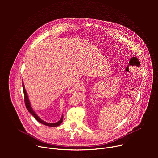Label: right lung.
<instances>
[{
  "instance_id": "add662e5",
  "label": "right lung",
  "mask_w": 158,
  "mask_h": 158,
  "mask_svg": "<svg viewBox=\"0 0 158 158\" xmlns=\"http://www.w3.org/2000/svg\"><path fill=\"white\" fill-rule=\"evenodd\" d=\"M22 87H23V91H24V101H25V104H26V107L27 108V109L28 110V111L30 112V113L34 117V118L39 123H40L41 124H44V125H46V126H50V127H56V126H59L62 123V121H63V114L62 115V117L60 118V119L57 121V123H47L46 121H44L43 120H42L37 115V114L35 113V112H34V110H33L32 107H31V103H30V101L29 100V98H28V96H27V92L26 91L25 89V86H24V84L23 83V82H22Z\"/></svg>"
}]
</instances>
